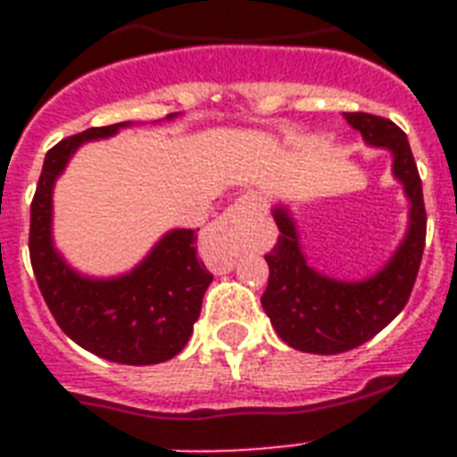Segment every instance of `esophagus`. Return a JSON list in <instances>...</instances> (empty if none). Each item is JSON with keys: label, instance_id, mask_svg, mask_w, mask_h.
I'll list each match as a JSON object with an SVG mask.
<instances>
[{"label": "esophagus", "instance_id": "obj_1", "mask_svg": "<svg viewBox=\"0 0 457 457\" xmlns=\"http://www.w3.org/2000/svg\"><path fill=\"white\" fill-rule=\"evenodd\" d=\"M258 201L253 196H244L232 208H228L222 218L213 225L211 237L213 242L220 246L228 256H232L239 246H242L244 237H246V228H249L251 218L256 215Z\"/></svg>", "mask_w": 457, "mask_h": 457}]
</instances>
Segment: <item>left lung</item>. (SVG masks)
<instances>
[{
    "label": "left lung",
    "mask_w": 457,
    "mask_h": 457,
    "mask_svg": "<svg viewBox=\"0 0 457 457\" xmlns=\"http://www.w3.org/2000/svg\"><path fill=\"white\" fill-rule=\"evenodd\" d=\"M346 120L365 142L394 154V175L411 199V228L389 263L362 282H337L305 265L292 218L275 208L278 244L265 253L270 278L261 303L275 332L289 346L305 353L334 355L361 346L382 332L411 299L427 237L422 179L405 132L389 118L353 111Z\"/></svg>",
    "instance_id": "left-lung-1"
}]
</instances>
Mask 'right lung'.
I'll use <instances>...</instances> for the list:
<instances>
[{"label":"right lung","instance_id":"add662e5","mask_svg":"<svg viewBox=\"0 0 457 457\" xmlns=\"http://www.w3.org/2000/svg\"><path fill=\"white\" fill-rule=\"evenodd\" d=\"M172 118V113H170ZM128 123L61 139L45 156L30 204V263L42 296L63 332L89 353L123 365L170 361L192 337L213 275L196 258L194 229H172L130 275H75L52 246V187L71 154L87 139L109 137Z\"/></svg>","mask_w":457,"mask_h":457}]
</instances>
